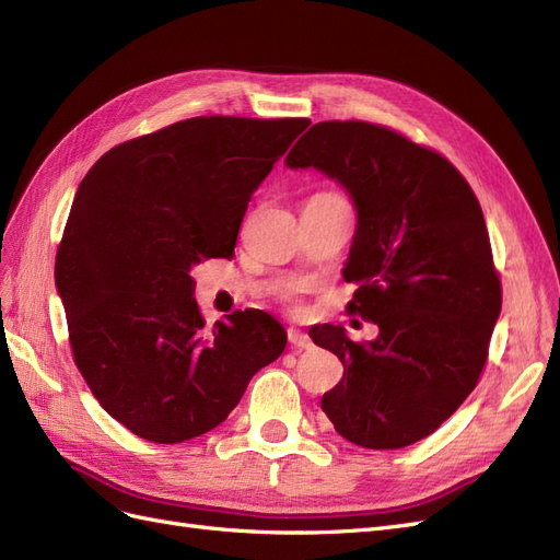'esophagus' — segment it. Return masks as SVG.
Masks as SVG:
<instances>
[{"label": "esophagus", "mask_w": 560, "mask_h": 560, "mask_svg": "<svg viewBox=\"0 0 560 560\" xmlns=\"http://www.w3.org/2000/svg\"><path fill=\"white\" fill-rule=\"evenodd\" d=\"M287 338H290L292 348H296V350H306V348H311V346H313V343H311V338H308V334H306V331H301V329H296V327H290V329H287Z\"/></svg>", "instance_id": "obj_1"}]
</instances>
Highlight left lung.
<instances>
[{
    "mask_svg": "<svg viewBox=\"0 0 560 560\" xmlns=\"http://www.w3.org/2000/svg\"><path fill=\"white\" fill-rule=\"evenodd\" d=\"M341 182L358 208L343 278L350 313L376 341L313 329L343 378L322 397L334 430L364 448L432 434L479 383L502 308V284L477 196L439 151L366 121H322L284 159Z\"/></svg>",
    "mask_w": 560,
    "mask_h": 560,
    "instance_id": "1",
    "label": "left lung"
}]
</instances>
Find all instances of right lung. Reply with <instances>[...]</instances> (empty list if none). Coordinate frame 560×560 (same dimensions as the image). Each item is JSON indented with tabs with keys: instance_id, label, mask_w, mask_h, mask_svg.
Wrapping results in <instances>:
<instances>
[{
	"instance_id": "1",
	"label": "right lung",
	"mask_w": 560,
	"mask_h": 560,
	"mask_svg": "<svg viewBox=\"0 0 560 560\" xmlns=\"http://www.w3.org/2000/svg\"><path fill=\"white\" fill-rule=\"evenodd\" d=\"M308 118L196 116L116 144L79 184L56 254L77 369L154 444L210 432L287 334L264 311L208 329L191 268L233 254L247 202Z\"/></svg>"
}]
</instances>
